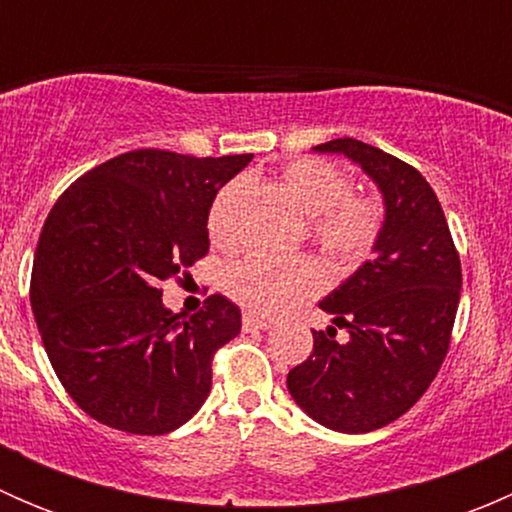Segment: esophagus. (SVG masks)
Instances as JSON below:
<instances>
[{
  "mask_svg": "<svg viewBox=\"0 0 512 512\" xmlns=\"http://www.w3.org/2000/svg\"><path fill=\"white\" fill-rule=\"evenodd\" d=\"M270 327H272L270 319L257 317V314L252 312L242 314V329H245V332H255V329H270Z\"/></svg>",
  "mask_w": 512,
  "mask_h": 512,
  "instance_id": "1",
  "label": "esophagus"
}]
</instances>
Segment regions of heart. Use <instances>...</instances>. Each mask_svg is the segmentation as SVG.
<instances>
[{"mask_svg":"<svg viewBox=\"0 0 512 512\" xmlns=\"http://www.w3.org/2000/svg\"><path fill=\"white\" fill-rule=\"evenodd\" d=\"M285 193L309 215V235L342 270L359 267L379 245L384 203L374 193L354 190V178L327 158L304 156L282 165L277 175ZM245 180H230L208 210V232L225 250L240 245ZM327 285L322 262L312 255L272 257L255 252L225 275V292L257 314H280L319 294Z\"/></svg>","mask_w":512,"mask_h":512,"instance_id":"1","label":"heart"}]
</instances>
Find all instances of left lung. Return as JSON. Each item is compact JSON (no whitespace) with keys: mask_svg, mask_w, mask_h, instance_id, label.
Masks as SVG:
<instances>
[{"mask_svg":"<svg viewBox=\"0 0 512 512\" xmlns=\"http://www.w3.org/2000/svg\"><path fill=\"white\" fill-rule=\"evenodd\" d=\"M344 153L379 183L386 223L376 255L319 307L337 329H314V349L287 374L292 399L314 421L366 433L404 416L436 379L461 299V257L428 180L401 158L356 138L317 146Z\"/></svg>","mask_w":512,"mask_h":512,"instance_id":"1","label":"left lung"}]
</instances>
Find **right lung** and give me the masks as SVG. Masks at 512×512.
I'll list each match as a JSON object with an SVG mask.
<instances>
[{
    "label": "right lung",
    "mask_w": 512,
    "mask_h": 512,
    "mask_svg": "<svg viewBox=\"0 0 512 512\" xmlns=\"http://www.w3.org/2000/svg\"><path fill=\"white\" fill-rule=\"evenodd\" d=\"M250 160L138 148L81 175L51 208L29 285L34 319L64 389L103 426L163 436L208 399L240 309L210 294L178 317L160 282L208 255L210 205Z\"/></svg>",
    "instance_id": "obj_1"
}]
</instances>
